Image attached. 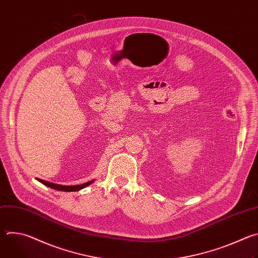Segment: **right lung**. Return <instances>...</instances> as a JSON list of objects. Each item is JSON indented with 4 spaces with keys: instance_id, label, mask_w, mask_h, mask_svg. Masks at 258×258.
I'll list each match as a JSON object with an SVG mask.
<instances>
[{
    "instance_id": "add662e5",
    "label": "right lung",
    "mask_w": 258,
    "mask_h": 258,
    "mask_svg": "<svg viewBox=\"0 0 258 258\" xmlns=\"http://www.w3.org/2000/svg\"><path fill=\"white\" fill-rule=\"evenodd\" d=\"M36 180H39L40 182H42L43 185L49 187V188H52L54 190H58V191H63V192H77V191H80L88 186H90L91 183L94 182V179L90 180V181H87L85 183H82V185H77V186H63V185H57V183H54V182H50V181H47V180H44V179H41V178H36Z\"/></svg>"
}]
</instances>
